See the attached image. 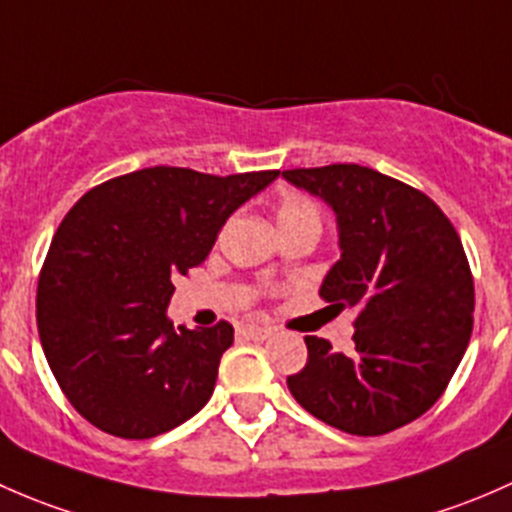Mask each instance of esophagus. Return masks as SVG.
Segmentation results:
<instances>
[{
  "mask_svg": "<svg viewBox=\"0 0 512 512\" xmlns=\"http://www.w3.org/2000/svg\"><path fill=\"white\" fill-rule=\"evenodd\" d=\"M241 333L249 337V340L258 342V340H266V337H271L273 330L271 328H261V325H244V328H241Z\"/></svg>",
  "mask_w": 512,
  "mask_h": 512,
  "instance_id": "1",
  "label": "esophagus"
}]
</instances>
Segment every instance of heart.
<instances>
[{
  "instance_id": "heart-1",
  "label": "heart",
  "mask_w": 512,
  "mask_h": 512,
  "mask_svg": "<svg viewBox=\"0 0 512 512\" xmlns=\"http://www.w3.org/2000/svg\"><path fill=\"white\" fill-rule=\"evenodd\" d=\"M276 219L278 226L283 229H293V226H315L320 231V212L315 207L313 199H308L305 194L288 192L278 199L276 207Z\"/></svg>"
}]
</instances>
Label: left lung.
<instances>
[{
  "mask_svg": "<svg viewBox=\"0 0 512 512\" xmlns=\"http://www.w3.org/2000/svg\"><path fill=\"white\" fill-rule=\"evenodd\" d=\"M337 217L340 261L320 295L355 308V350L308 335L288 377L295 402L355 436H382L434 407L473 330V276L456 229L419 189L362 165L286 170Z\"/></svg>",
  "mask_w": 512,
  "mask_h": 512,
  "instance_id": "obj_1",
  "label": "left lung"
}]
</instances>
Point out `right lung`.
Instances as JSON below:
<instances>
[{
  "label": "right lung",
  "mask_w": 512,
  "mask_h": 512,
  "mask_svg": "<svg viewBox=\"0 0 512 512\" xmlns=\"http://www.w3.org/2000/svg\"><path fill=\"white\" fill-rule=\"evenodd\" d=\"M278 175L147 167L73 204L41 268L36 323L83 419L120 439H152L209 402L234 328L175 330L172 278L199 266L226 219Z\"/></svg>",
  "instance_id": "add662e5"
}]
</instances>
